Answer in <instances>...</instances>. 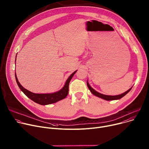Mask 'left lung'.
<instances>
[{"instance_id":"8db88e82","label":"left lung","mask_w":149,"mask_h":149,"mask_svg":"<svg viewBox=\"0 0 149 149\" xmlns=\"http://www.w3.org/2000/svg\"><path fill=\"white\" fill-rule=\"evenodd\" d=\"M87 87L88 88L89 90H90L91 91V92L95 96H97V97H99L102 99H103L106 100H117V99H121L122 97H123V96H125L127 93H128L130 90L132 89V88H130V89H129V90L127 91H126V92L123 93V94H121V95H117V96H108V95H103V94H101L97 92H96V91H95L94 89L91 87V86L89 85L88 81H87Z\"/></svg>"}]
</instances>
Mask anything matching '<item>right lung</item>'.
Segmentation results:
<instances>
[{
    "mask_svg": "<svg viewBox=\"0 0 149 149\" xmlns=\"http://www.w3.org/2000/svg\"><path fill=\"white\" fill-rule=\"evenodd\" d=\"M76 72H77V70L74 72L69 76V77L66 80L64 87L61 89V91H59L53 93H50V94H36V93H33L31 92H30V91H27V89H26L25 88H24L20 84V83L18 81V79L17 78L16 73H15V77H16V80L18 86L19 87L20 90L24 93V94L27 97H28L30 99H31L32 100H33V102H35L36 103L40 104L41 105H46V104L54 103L59 100H61L65 99L68 96V93H69V83H70L72 77L76 73Z\"/></svg>",
    "mask_w": 149,
    "mask_h": 149,
    "instance_id": "add662e5",
    "label": "right lung"
}]
</instances>
